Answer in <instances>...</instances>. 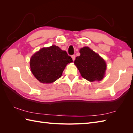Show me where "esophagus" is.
Wrapping results in <instances>:
<instances>
[{
  "label": "esophagus",
  "mask_w": 133,
  "mask_h": 133,
  "mask_svg": "<svg viewBox=\"0 0 133 133\" xmlns=\"http://www.w3.org/2000/svg\"><path fill=\"white\" fill-rule=\"evenodd\" d=\"M71 58H72V59L73 61H74L75 59V55H71Z\"/></svg>",
  "instance_id": "obj_1"
}]
</instances>
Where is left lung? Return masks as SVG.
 Here are the masks:
<instances>
[{
  "label": "left lung",
  "instance_id": "1",
  "mask_svg": "<svg viewBox=\"0 0 133 133\" xmlns=\"http://www.w3.org/2000/svg\"><path fill=\"white\" fill-rule=\"evenodd\" d=\"M79 52L81 55L76 57L74 64L82 77L90 82L102 79L107 67L104 59L89 47L82 48Z\"/></svg>",
  "mask_w": 133,
  "mask_h": 133
}]
</instances>
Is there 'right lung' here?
Listing matches in <instances>:
<instances>
[{"mask_svg":"<svg viewBox=\"0 0 133 133\" xmlns=\"http://www.w3.org/2000/svg\"><path fill=\"white\" fill-rule=\"evenodd\" d=\"M71 62L72 59L66 51L53 45L35 53L30 64L31 71L40 82L51 83L61 77L66 65Z\"/></svg>","mask_w":133,"mask_h":133,"instance_id":"right-lung-1","label":"right lung"}]
</instances>
